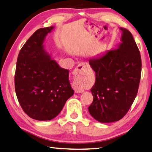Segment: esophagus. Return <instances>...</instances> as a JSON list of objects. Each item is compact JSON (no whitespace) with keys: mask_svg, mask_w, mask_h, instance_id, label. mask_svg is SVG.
Here are the masks:
<instances>
[{"mask_svg":"<svg viewBox=\"0 0 152 152\" xmlns=\"http://www.w3.org/2000/svg\"><path fill=\"white\" fill-rule=\"evenodd\" d=\"M90 68L89 64L85 62L80 63L78 65L75 69V77H74V80L73 83L72 87L74 91L77 93H80L84 91L81 82L80 80V74L84 73L86 70Z\"/></svg>","mask_w":152,"mask_h":152,"instance_id":"34e87169","label":"esophagus"}]
</instances>
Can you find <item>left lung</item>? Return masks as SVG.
Here are the masks:
<instances>
[{
  "label": "left lung",
  "instance_id": "8db88e82",
  "mask_svg": "<svg viewBox=\"0 0 152 152\" xmlns=\"http://www.w3.org/2000/svg\"><path fill=\"white\" fill-rule=\"evenodd\" d=\"M119 29L121 42L117 47L89 60L96 81L91 89L93 102L88 109L92 117L100 123L122 119L137 96L140 83V51L131 32Z\"/></svg>",
  "mask_w": 152,
  "mask_h": 152
}]
</instances>
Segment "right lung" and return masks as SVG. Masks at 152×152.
<instances>
[{"instance_id": "1", "label": "right lung", "mask_w": 152, "mask_h": 152, "mask_svg": "<svg viewBox=\"0 0 152 152\" xmlns=\"http://www.w3.org/2000/svg\"><path fill=\"white\" fill-rule=\"evenodd\" d=\"M54 28H41L34 33L18 54L15 91L24 112L38 121L54 119L74 94L69 70L61 68L45 50L43 42Z\"/></svg>"}]
</instances>
